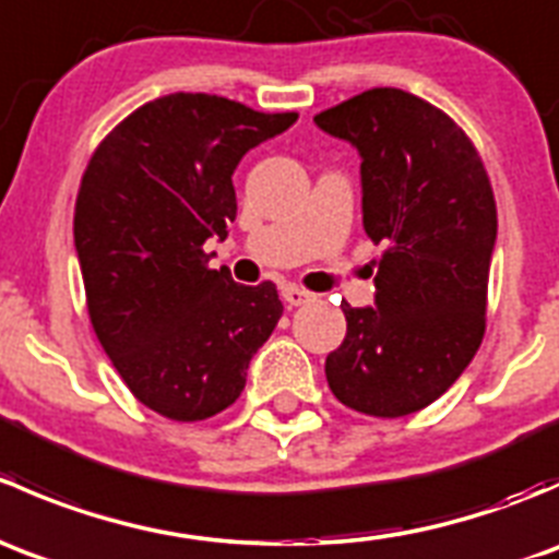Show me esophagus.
I'll list each match as a JSON object with an SVG mask.
<instances>
[{
    "instance_id": "1",
    "label": "esophagus",
    "mask_w": 559,
    "mask_h": 559,
    "mask_svg": "<svg viewBox=\"0 0 559 559\" xmlns=\"http://www.w3.org/2000/svg\"><path fill=\"white\" fill-rule=\"evenodd\" d=\"M313 295L311 292L300 289V286H284V302L289 308H297V306H306V302H311Z\"/></svg>"
}]
</instances>
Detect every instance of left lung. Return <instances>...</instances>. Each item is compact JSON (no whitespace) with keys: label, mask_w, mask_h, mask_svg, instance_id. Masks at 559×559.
<instances>
[{"label":"left lung","mask_w":559,"mask_h":559,"mask_svg":"<svg viewBox=\"0 0 559 559\" xmlns=\"http://www.w3.org/2000/svg\"><path fill=\"white\" fill-rule=\"evenodd\" d=\"M359 151L362 227L384 243L376 308L346 313L326 357L332 394L368 416H408L441 397L484 337L498 211L467 134L403 88H370L313 118Z\"/></svg>","instance_id":"8db88e82"}]
</instances>
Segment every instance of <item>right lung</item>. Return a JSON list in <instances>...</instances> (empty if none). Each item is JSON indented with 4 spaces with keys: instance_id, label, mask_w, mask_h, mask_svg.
<instances>
[{
    "instance_id": "1",
    "label": "right lung",
    "mask_w": 559,
    "mask_h": 559,
    "mask_svg": "<svg viewBox=\"0 0 559 559\" xmlns=\"http://www.w3.org/2000/svg\"><path fill=\"white\" fill-rule=\"evenodd\" d=\"M295 121L216 94H167L123 118L83 173L75 251L92 326L129 392L167 419L233 405L284 313L275 284H235L202 246L238 216L240 159Z\"/></svg>"
}]
</instances>
